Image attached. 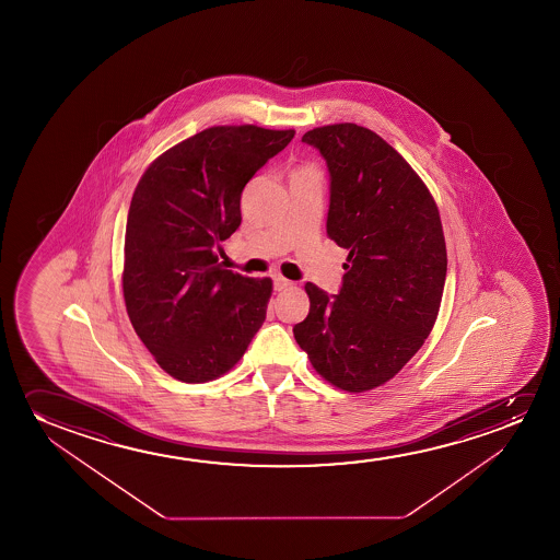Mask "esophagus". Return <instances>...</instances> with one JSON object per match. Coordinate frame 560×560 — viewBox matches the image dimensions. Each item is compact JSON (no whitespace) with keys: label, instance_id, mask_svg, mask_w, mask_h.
<instances>
[{"label":"esophagus","instance_id":"1","mask_svg":"<svg viewBox=\"0 0 560 560\" xmlns=\"http://www.w3.org/2000/svg\"><path fill=\"white\" fill-rule=\"evenodd\" d=\"M273 287H276V291H287V289H291L292 281L284 279L283 276H277L276 279H273Z\"/></svg>","mask_w":560,"mask_h":560}]
</instances>
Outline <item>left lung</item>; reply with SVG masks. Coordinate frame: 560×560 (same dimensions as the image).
I'll return each mask as SVG.
<instances>
[{"mask_svg": "<svg viewBox=\"0 0 560 560\" xmlns=\"http://www.w3.org/2000/svg\"><path fill=\"white\" fill-rule=\"evenodd\" d=\"M302 141L327 161V235L348 258L335 296L306 283L310 314L292 332L327 383L373 390L398 375L436 323L447 271L440 212L421 177L375 131L330 124Z\"/></svg>", "mask_w": 560, "mask_h": 560, "instance_id": "8db88e82", "label": "left lung"}]
</instances>
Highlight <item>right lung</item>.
Here are the masks:
<instances>
[{"mask_svg":"<svg viewBox=\"0 0 560 560\" xmlns=\"http://www.w3.org/2000/svg\"><path fill=\"white\" fill-rule=\"evenodd\" d=\"M294 130L212 126L162 153L131 197L122 291L131 325L170 376L208 383L235 368L266 319L273 283L223 269L241 192Z\"/></svg>","mask_w":560,"mask_h":560,"instance_id":"obj_1","label":"right lung"}]
</instances>
